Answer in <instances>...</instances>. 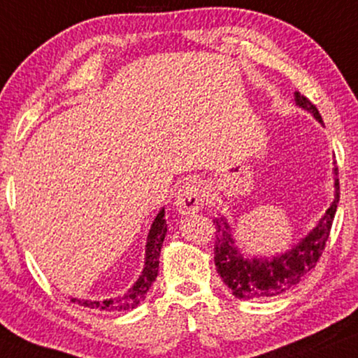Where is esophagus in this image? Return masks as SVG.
I'll return each mask as SVG.
<instances>
[{
    "instance_id": "obj_1",
    "label": "esophagus",
    "mask_w": 358,
    "mask_h": 358,
    "mask_svg": "<svg viewBox=\"0 0 358 358\" xmlns=\"http://www.w3.org/2000/svg\"><path fill=\"white\" fill-rule=\"evenodd\" d=\"M206 188L199 180H189L178 189L175 206L181 214H194L204 206Z\"/></svg>"
}]
</instances>
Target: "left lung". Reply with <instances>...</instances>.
Returning <instances> with one entry per match:
<instances>
[{"mask_svg":"<svg viewBox=\"0 0 358 358\" xmlns=\"http://www.w3.org/2000/svg\"><path fill=\"white\" fill-rule=\"evenodd\" d=\"M294 95L296 107L306 110L323 124L318 108L305 95H300V92H295ZM332 173H334V201L323 217L303 238H300L299 243H294L284 253L275 255L273 258H266V256L264 258H258V256L251 258V256L241 253L229 220L222 214L214 219L215 269L222 278L224 284L231 290V295L241 300H258L280 295L299 284L315 268L324 250L337 203H339L337 169L332 170Z\"/></svg>","mask_w":358,"mask_h":358,"instance_id":"1","label":"left lung"}]
</instances>
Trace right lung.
<instances>
[{
	"label": "right lung",
	"mask_w": 358,
	"mask_h": 358,
	"mask_svg": "<svg viewBox=\"0 0 358 358\" xmlns=\"http://www.w3.org/2000/svg\"><path fill=\"white\" fill-rule=\"evenodd\" d=\"M167 235V224H165V209L162 208L159 214L155 215L152 225H150L148 243H145V258H144V268L141 271V275L138 280L134 282L133 287L124 294L113 296V299L105 300H83V299H71V301L87 306V308H94L99 311H128L133 310L139 305V301L144 300L145 294L152 285V282L157 278L159 273V256L160 248Z\"/></svg>",
	"instance_id": "right-lung-1"
}]
</instances>
